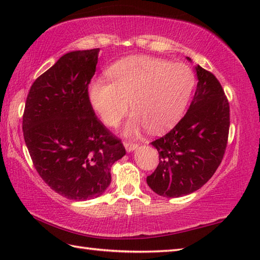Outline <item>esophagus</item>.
<instances>
[{
  "mask_svg": "<svg viewBox=\"0 0 260 260\" xmlns=\"http://www.w3.org/2000/svg\"><path fill=\"white\" fill-rule=\"evenodd\" d=\"M124 146H125L127 152H133L134 150H136L137 147H139V144H137V143H134V142H125Z\"/></svg>",
  "mask_w": 260,
  "mask_h": 260,
  "instance_id": "1",
  "label": "esophagus"
}]
</instances>
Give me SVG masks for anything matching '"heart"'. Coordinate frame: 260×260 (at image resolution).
<instances>
[{
    "label": "heart",
    "instance_id": "1",
    "mask_svg": "<svg viewBox=\"0 0 260 260\" xmlns=\"http://www.w3.org/2000/svg\"><path fill=\"white\" fill-rule=\"evenodd\" d=\"M109 80H93L88 96L105 124L117 126L128 112L133 115L127 134L142 128L162 133L173 127L190 101L196 77L183 63L164 59L132 56L115 62L107 70Z\"/></svg>",
    "mask_w": 260,
    "mask_h": 260
}]
</instances>
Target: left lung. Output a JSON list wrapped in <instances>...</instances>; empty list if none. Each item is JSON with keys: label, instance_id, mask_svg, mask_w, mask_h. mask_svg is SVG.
<instances>
[{"label": "left lung", "instance_id": "obj_1", "mask_svg": "<svg viewBox=\"0 0 260 260\" xmlns=\"http://www.w3.org/2000/svg\"><path fill=\"white\" fill-rule=\"evenodd\" d=\"M196 71L197 90L184 117L151 143L159 162L146 182L161 197L180 198L200 189L212 178L227 147L228 99L212 73L200 66Z\"/></svg>", "mask_w": 260, "mask_h": 260}]
</instances>
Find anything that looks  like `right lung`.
Masks as SVG:
<instances>
[{
	"label": "right lung",
	"mask_w": 260,
	"mask_h": 260,
	"mask_svg": "<svg viewBox=\"0 0 260 260\" xmlns=\"http://www.w3.org/2000/svg\"><path fill=\"white\" fill-rule=\"evenodd\" d=\"M99 49L66 53L39 76L27 93L22 129L41 179L69 200L103 194L110 168L123 157V143L93 112L88 85Z\"/></svg>",
	"instance_id": "obj_1"
}]
</instances>
